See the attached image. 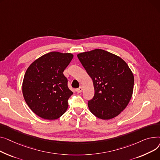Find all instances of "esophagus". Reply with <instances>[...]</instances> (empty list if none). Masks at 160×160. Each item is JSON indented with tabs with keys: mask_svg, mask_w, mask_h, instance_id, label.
Wrapping results in <instances>:
<instances>
[{
	"mask_svg": "<svg viewBox=\"0 0 160 160\" xmlns=\"http://www.w3.org/2000/svg\"><path fill=\"white\" fill-rule=\"evenodd\" d=\"M82 90H83L82 87H80L79 88H77V89H76V92H77L78 93H81V92L82 91Z\"/></svg>",
	"mask_w": 160,
	"mask_h": 160,
	"instance_id": "esophagus-1",
	"label": "esophagus"
}]
</instances>
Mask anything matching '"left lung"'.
Listing matches in <instances>:
<instances>
[{
  "label": "left lung",
  "mask_w": 160,
  "mask_h": 160,
  "mask_svg": "<svg viewBox=\"0 0 160 160\" xmlns=\"http://www.w3.org/2000/svg\"><path fill=\"white\" fill-rule=\"evenodd\" d=\"M78 58L94 87V96L88 102L90 111L104 120L118 116L133 93L134 75L128 64L119 56L101 49L80 53Z\"/></svg>",
  "instance_id": "left-lung-1"
}]
</instances>
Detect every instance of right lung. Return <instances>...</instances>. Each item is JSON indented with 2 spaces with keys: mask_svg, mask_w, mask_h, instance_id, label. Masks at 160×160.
<instances>
[{
  "mask_svg": "<svg viewBox=\"0 0 160 160\" xmlns=\"http://www.w3.org/2000/svg\"><path fill=\"white\" fill-rule=\"evenodd\" d=\"M70 53L52 52L34 61L22 82V94L28 106L41 118L57 119L67 111L73 92L63 72L73 59Z\"/></svg>",
  "mask_w": 160,
  "mask_h": 160,
  "instance_id": "obj_1",
  "label": "right lung"
}]
</instances>
